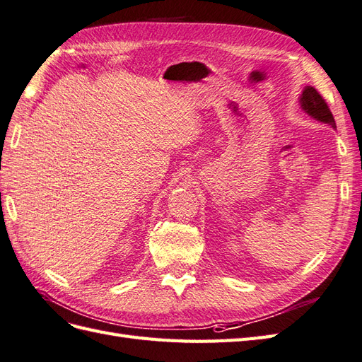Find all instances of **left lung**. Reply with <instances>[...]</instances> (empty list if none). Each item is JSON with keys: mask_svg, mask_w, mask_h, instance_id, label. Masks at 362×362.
<instances>
[{"mask_svg": "<svg viewBox=\"0 0 362 362\" xmlns=\"http://www.w3.org/2000/svg\"><path fill=\"white\" fill-rule=\"evenodd\" d=\"M300 106L309 117H313L317 121H322L325 124H329L330 127L337 129L332 112H330L327 103L322 95H320V92L315 88L313 86L305 88L303 94L300 95Z\"/></svg>", "mask_w": 362, "mask_h": 362, "instance_id": "obj_1", "label": "left lung"}]
</instances>
